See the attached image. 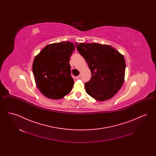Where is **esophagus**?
<instances>
[{
	"label": "esophagus",
	"mask_w": 156,
	"mask_h": 156,
	"mask_svg": "<svg viewBox=\"0 0 156 156\" xmlns=\"http://www.w3.org/2000/svg\"><path fill=\"white\" fill-rule=\"evenodd\" d=\"M80 78V75H78V76H76L75 77V78L76 79V80H78V79H79Z\"/></svg>",
	"instance_id": "esophagus-1"
}]
</instances>
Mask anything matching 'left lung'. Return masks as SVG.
<instances>
[{"instance_id": "obj_1", "label": "left lung", "mask_w": 156, "mask_h": 156, "mask_svg": "<svg viewBox=\"0 0 156 156\" xmlns=\"http://www.w3.org/2000/svg\"><path fill=\"white\" fill-rule=\"evenodd\" d=\"M76 48L91 72L90 80L85 83L87 93L99 101L112 98L124 82L126 62L123 55L111 45L98 43H80Z\"/></svg>"}]
</instances>
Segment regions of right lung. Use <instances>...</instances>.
<instances>
[{
    "mask_svg": "<svg viewBox=\"0 0 156 156\" xmlns=\"http://www.w3.org/2000/svg\"><path fill=\"white\" fill-rule=\"evenodd\" d=\"M76 43L69 41L47 45L34 58L33 73L37 88L45 97L59 99L74 86L69 57Z\"/></svg>",
    "mask_w": 156,
    "mask_h": 156,
    "instance_id": "obj_1",
    "label": "right lung"
}]
</instances>
